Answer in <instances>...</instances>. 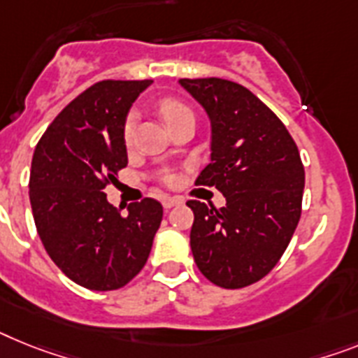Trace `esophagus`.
Instances as JSON below:
<instances>
[{
    "instance_id": "34e87169",
    "label": "esophagus",
    "mask_w": 358,
    "mask_h": 358,
    "mask_svg": "<svg viewBox=\"0 0 358 358\" xmlns=\"http://www.w3.org/2000/svg\"><path fill=\"white\" fill-rule=\"evenodd\" d=\"M164 209H173L174 206H178L180 203V200L178 198H171V196H167V198H164Z\"/></svg>"
}]
</instances>
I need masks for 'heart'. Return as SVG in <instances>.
I'll return each mask as SVG.
<instances>
[{
    "instance_id": "obj_1",
    "label": "heart",
    "mask_w": 358,
    "mask_h": 358,
    "mask_svg": "<svg viewBox=\"0 0 358 358\" xmlns=\"http://www.w3.org/2000/svg\"><path fill=\"white\" fill-rule=\"evenodd\" d=\"M160 113H162V116H164L165 123H167L169 127L173 125V123H176V122H180L182 118H185V116H193V110L189 109L184 101L173 100V98H167V100L162 101ZM134 125H136V114L131 113L127 116V120H125V123H123V140H125L127 143H131V140H133Z\"/></svg>"
}]
</instances>
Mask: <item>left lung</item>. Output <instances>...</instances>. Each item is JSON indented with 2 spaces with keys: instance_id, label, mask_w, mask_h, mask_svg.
Listing matches in <instances>:
<instances>
[{
  "instance_id": "8db88e82",
  "label": "left lung",
  "mask_w": 358,
  "mask_h": 358,
  "mask_svg": "<svg viewBox=\"0 0 358 358\" xmlns=\"http://www.w3.org/2000/svg\"><path fill=\"white\" fill-rule=\"evenodd\" d=\"M211 123V164L196 185L216 187L225 206L191 200V251L207 280L225 289L271 271L295 233L304 165L284 123L245 87L222 78L180 80Z\"/></svg>"
}]
</instances>
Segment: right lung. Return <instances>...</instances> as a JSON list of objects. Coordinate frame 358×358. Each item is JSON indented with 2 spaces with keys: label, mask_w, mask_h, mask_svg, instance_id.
Masks as SVG:
<instances>
[{
  "label": "right lung",
  "mask_w": 358,
  "mask_h": 358,
  "mask_svg": "<svg viewBox=\"0 0 358 358\" xmlns=\"http://www.w3.org/2000/svg\"><path fill=\"white\" fill-rule=\"evenodd\" d=\"M151 83L89 87L54 118L32 156L29 196L38 235L52 262L87 289L113 291L133 280L160 227V202L145 198L122 215L103 193L127 165L123 123Z\"/></svg>",
  "instance_id": "obj_1"
}]
</instances>
